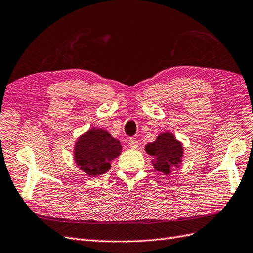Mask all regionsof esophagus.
<instances>
[{
  "label": "esophagus",
  "instance_id": "esophagus-1",
  "mask_svg": "<svg viewBox=\"0 0 253 253\" xmlns=\"http://www.w3.org/2000/svg\"><path fill=\"white\" fill-rule=\"evenodd\" d=\"M128 146L131 149H137V147L139 146V142L136 138H129L128 139Z\"/></svg>",
  "mask_w": 253,
  "mask_h": 253
}]
</instances>
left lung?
<instances>
[{
  "label": "left lung",
  "mask_w": 253,
  "mask_h": 253,
  "mask_svg": "<svg viewBox=\"0 0 253 253\" xmlns=\"http://www.w3.org/2000/svg\"><path fill=\"white\" fill-rule=\"evenodd\" d=\"M146 152L153 159V166L164 174L171 172L172 167H179L183 158V147L174 136L169 133H162L154 142L148 143Z\"/></svg>",
  "instance_id": "8db88e82"
}]
</instances>
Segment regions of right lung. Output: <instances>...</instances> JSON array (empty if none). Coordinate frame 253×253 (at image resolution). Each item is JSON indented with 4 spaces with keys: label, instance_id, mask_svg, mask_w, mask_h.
<instances>
[{
    "label": "right lung",
    "instance_id": "right-lung-1",
    "mask_svg": "<svg viewBox=\"0 0 253 253\" xmlns=\"http://www.w3.org/2000/svg\"><path fill=\"white\" fill-rule=\"evenodd\" d=\"M121 143L101 128H91L81 136L74 147L77 165L88 176H97L108 171L111 162L121 152Z\"/></svg>",
    "mask_w": 253,
    "mask_h": 253
}]
</instances>
